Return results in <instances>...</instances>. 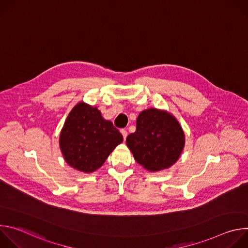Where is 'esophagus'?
Returning <instances> with one entry per match:
<instances>
[{
	"instance_id": "1",
	"label": "esophagus",
	"mask_w": 248,
	"mask_h": 248,
	"mask_svg": "<svg viewBox=\"0 0 248 248\" xmlns=\"http://www.w3.org/2000/svg\"><path fill=\"white\" fill-rule=\"evenodd\" d=\"M121 132H122V134H123V136H124V139L125 140V138H126V136H127V131H126L125 129H121Z\"/></svg>"
}]
</instances>
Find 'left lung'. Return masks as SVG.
<instances>
[{
    "mask_svg": "<svg viewBox=\"0 0 248 248\" xmlns=\"http://www.w3.org/2000/svg\"><path fill=\"white\" fill-rule=\"evenodd\" d=\"M126 144L138 164L154 171L170 167L179 159L185 134L171 115L151 108L139 114L136 130L126 137Z\"/></svg>",
    "mask_w": 248,
    "mask_h": 248,
    "instance_id": "obj_1",
    "label": "left lung"
}]
</instances>
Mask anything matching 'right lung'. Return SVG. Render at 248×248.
<instances>
[{"mask_svg":"<svg viewBox=\"0 0 248 248\" xmlns=\"http://www.w3.org/2000/svg\"><path fill=\"white\" fill-rule=\"evenodd\" d=\"M123 140L119 129L112 122L104 120L97 108L79 103L66 118L60 146L70 167L91 172L104 164Z\"/></svg>","mask_w":248,"mask_h":248,"instance_id":"add662e5","label":"right lung"}]
</instances>
